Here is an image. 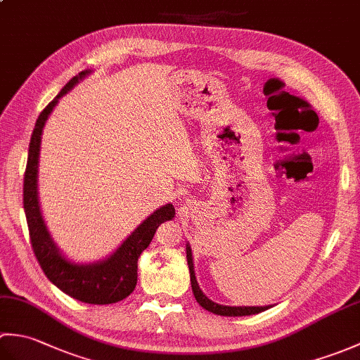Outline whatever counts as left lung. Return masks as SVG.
Here are the masks:
<instances>
[{
  "mask_svg": "<svg viewBox=\"0 0 360 360\" xmlns=\"http://www.w3.org/2000/svg\"><path fill=\"white\" fill-rule=\"evenodd\" d=\"M186 252H187V264L190 271V281H192V290L196 298V302L201 304L204 309L209 312H213L217 316H226V317H241V316H252L258 314V312H263L272 307H226V304H219L217 302H212L210 298L205 295L200 285H198L196 275H195V266H193V255H192V248L190 244H186Z\"/></svg>",
  "mask_w": 360,
  "mask_h": 360,
  "instance_id": "left-lung-1",
  "label": "left lung"
}]
</instances>
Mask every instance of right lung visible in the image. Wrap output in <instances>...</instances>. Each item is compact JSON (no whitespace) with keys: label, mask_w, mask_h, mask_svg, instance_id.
I'll return each instance as SVG.
<instances>
[{"label":"right lung","mask_w":360,"mask_h":360,"mask_svg":"<svg viewBox=\"0 0 360 360\" xmlns=\"http://www.w3.org/2000/svg\"><path fill=\"white\" fill-rule=\"evenodd\" d=\"M89 74H93V71L85 70L72 77L38 116L29 143L25 186H22V204H25L34 254L49 281L79 302L110 304L124 300L133 292L137 283V259L148 248L156 233V229L165 221L174 218V207L173 204H165L153 212L127 236L111 255L94 263L74 262L68 258L53 241L49 229L44 223L40 200H38V162H40L38 159H40L41 134L46 120L51 116L60 98L70 93Z\"/></svg>","instance_id":"1"}]
</instances>
